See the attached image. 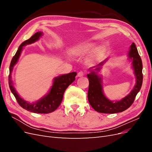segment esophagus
Segmentation results:
<instances>
[{
	"mask_svg": "<svg viewBox=\"0 0 152 152\" xmlns=\"http://www.w3.org/2000/svg\"><path fill=\"white\" fill-rule=\"evenodd\" d=\"M84 75V73L82 72V71H80V72H79V73H78V74H77V76L79 77H83Z\"/></svg>",
	"mask_w": 152,
	"mask_h": 152,
	"instance_id": "esophagus-1",
	"label": "esophagus"
}]
</instances>
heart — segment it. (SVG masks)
Returning a JSON list of instances; mask_svg holds the SVG:
<instances>
[{"mask_svg":"<svg viewBox=\"0 0 152 152\" xmlns=\"http://www.w3.org/2000/svg\"><path fill=\"white\" fill-rule=\"evenodd\" d=\"M96 48V44L94 42H80L73 45V46L69 49L68 51L72 56H82L91 52ZM104 52V48L103 47H98L91 53L89 57L87 59V61L89 63L96 61L102 57Z\"/></svg>","mask_w":152,"mask_h":152,"instance_id":"obj_1","label":"heart"}]
</instances>
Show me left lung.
<instances>
[{
  "instance_id": "1",
  "label": "left lung",
  "mask_w": 152,
  "mask_h": 152,
  "mask_svg": "<svg viewBox=\"0 0 152 152\" xmlns=\"http://www.w3.org/2000/svg\"><path fill=\"white\" fill-rule=\"evenodd\" d=\"M128 57L132 60V67L136 76V84L131 93L120 101L113 102L109 100L103 93L102 77L98 74L106 60L89 69L91 73L87 74L89 85L87 98L91 106L96 112L103 113H115L122 112L129 108L139 93L142 83V64L134 43L130 46Z\"/></svg>"
}]
</instances>
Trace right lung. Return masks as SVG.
Returning <instances> with one entry per match:
<instances>
[{
	"label": "right lung",
	"instance_id": "obj_1",
	"mask_svg": "<svg viewBox=\"0 0 152 152\" xmlns=\"http://www.w3.org/2000/svg\"><path fill=\"white\" fill-rule=\"evenodd\" d=\"M43 35L42 31H38L35 33L31 37L22 42L18 48L15 56H13L10 66V75H9V86L11 91L13 95L15 96L17 102L21 107L33 113H49L54 112L60 105L63 98V94L67 87L70 86L72 82L75 80V76L77 75L76 72H72L67 74L59 75L55 77L53 86L50 88L49 93L44 96L43 98L38 100L37 102L34 103H30L26 102L25 100L22 99L20 95L18 94L15 87H13L12 82L11 80V73L12 72L14 66H15L18 61L23 47L26 45L31 44L37 41L41 36Z\"/></svg>",
	"mask_w": 152,
	"mask_h": 152
}]
</instances>
